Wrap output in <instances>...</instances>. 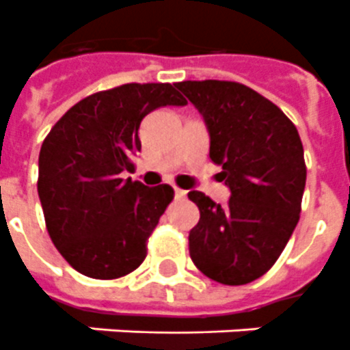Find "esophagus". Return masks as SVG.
Listing matches in <instances>:
<instances>
[{
    "label": "esophagus",
    "mask_w": 350,
    "mask_h": 350,
    "mask_svg": "<svg viewBox=\"0 0 350 350\" xmlns=\"http://www.w3.org/2000/svg\"><path fill=\"white\" fill-rule=\"evenodd\" d=\"M186 195H188V191H184V189H180V188H175V198H177V200H183V198H186Z\"/></svg>",
    "instance_id": "obj_1"
}]
</instances>
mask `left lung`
Instances as JSON below:
<instances>
[{
    "mask_svg": "<svg viewBox=\"0 0 350 350\" xmlns=\"http://www.w3.org/2000/svg\"><path fill=\"white\" fill-rule=\"evenodd\" d=\"M178 90L202 113L209 157L231 189L228 206L189 191L200 220L189 231L198 271L244 286L275 265L300 220L307 167L298 130L284 111L234 81H183Z\"/></svg>",
    "mask_w": 350,
    "mask_h": 350,
    "instance_id": "left-lung-1",
    "label": "left lung"
}]
</instances>
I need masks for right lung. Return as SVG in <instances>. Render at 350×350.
I'll list each match as a JSON object with an SVG mask.
<instances>
[{
    "label": "right lung",
    "mask_w": 350,
    "mask_h": 350,
    "mask_svg": "<svg viewBox=\"0 0 350 350\" xmlns=\"http://www.w3.org/2000/svg\"><path fill=\"white\" fill-rule=\"evenodd\" d=\"M186 103L170 83H128L75 103L44 137L38 177L44 224L81 275L116 280L144 262L175 191L122 173L135 170L142 119L159 106Z\"/></svg>",
    "instance_id": "add662e5"
}]
</instances>
